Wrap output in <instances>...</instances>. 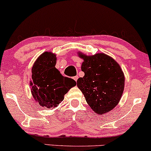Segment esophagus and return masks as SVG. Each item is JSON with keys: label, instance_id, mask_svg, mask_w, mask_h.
<instances>
[{"label": "esophagus", "instance_id": "esophagus-1", "mask_svg": "<svg viewBox=\"0 0 151 151\" xmlns=\"http://www.w3.org/2000/svg\"><path fill=\"white\" fill-rule=\"evenodd\" d=\"M78 79V76H75V77H73V80L75 81L76 82H77Z\"/></svg>", "mask_w": 151, "mask_h": 151}]
</instances>
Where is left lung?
<instances>
[{
	"label": "left lung",
	"mask_w": 151,
	"mask_h": 151,
	"mask_svg": "<svg viewBox=\"0 0 151 151\" xmlns=\"http://www.w3.org/2000/svg\"><path fill=\"white\" fill-rule=\"evenodd\" d=\"M78 55L83 59L81 70L85 73L78 79V88L95 113H108L118 104L124 91L125 76L121 66L103 53L87 55L78 52Z\"/></svg>",
	"instance_id": "left-lung-1"
}]
</instances>
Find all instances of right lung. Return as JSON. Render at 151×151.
I'll use <instances>...</instances> for the list:
<instances>
[{
  "label": "right lung",
  "instance_id": "obj_1",
  "mask_svg": "<svg viewBox=\"0 0 151 151\" xmlns=\"http://www.w3.org/2000/svg\"><path fill=\"white\" fill-rule=\"evenodd\" d=\"M56 60L55 53L44 52L32 68V96L40 106L46 108L57 107L65 94L76 85L73 79L63 76L55 67Z\"/></svg>",
  "mask_w": 151,
  "mask_h": 151
}]
</instances>
